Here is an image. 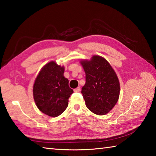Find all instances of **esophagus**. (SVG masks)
<instances>
[{"mask_svg": "<svg viewBox=\"0 0 156 156\" xmlns=\"http://www.w3.org/2000/svg\"><path fill=\"white\" fill-rule=\"evenodd\" d=\"M74 92H80V87H77L76 88H75L74 90Z\"/></svg>", "mask_w": 156, "mask_h": 156, "instance_id": "esophagus-1", "label": "esophagus"}]
</instances>
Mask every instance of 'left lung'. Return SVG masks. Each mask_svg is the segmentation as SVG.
<instances>
[{
    "label": "left lung",
    "mask_w": 156,
    "mask_h": 156,
    "mask_svg": "<svg viewBox=\"0 0 156 156\" xmlns=\"http://www.w3.org/2000/svg\"><path fill=\"white\" fill-rule=\"evenodd\" d=\"M86 74V83L81 93L86 106L94 113H108L117 103L120 84L114 69L103 58L94 55L90 61H82Z\"/></svg>",
    "instance_id": "obj_1"
}]
</instances>
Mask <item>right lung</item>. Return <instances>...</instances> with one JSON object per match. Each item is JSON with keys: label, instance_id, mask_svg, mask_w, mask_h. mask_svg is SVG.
I'll return each mask as SVG.
<instances>
[{"label": "right lung", "instance_id": "1", "mask_svg": "<svg viewBox=\"0 0 156 156\" xmlns=\"http://www.w3.org/2000/svg\"><path fill=\"white\" fill-rule=\"evenodd\" d=\"M64 68L50 62L39 72L34 85V98L39 111L49 117L60 115L68 105L73 93L68 80L64 76Z\"/></svg>", "mask_w": 156, "mask_h": 156}]
</instances>
